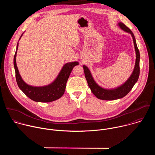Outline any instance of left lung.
Instances as JSON below:
<instances>
[{
	"label": "left lung",
	"mask_w": 155,
	"mask_h": 155,
	"mask_svg": "<svg viewBox=\"0 0 155 155\" xmlns=\"http://www.w3.org/2000/svg\"><path fill=\"white\" fill-rule=\"evenodd\" d=\"M118 25L120 26V28L122 30L131 34L132 39H133L136 54L135 67L133 72H132L131 75L127 79V80L124 83H123V84H121V86L116 88H113V89H110V90L105 89V88L101 87L96 83L89 69H88L84 65L83 66L85 78L86 79L88 86H89L92 93L94 94V96L97 98L102 100H105V101L116 100V99H121L124 97L125 96H126L129 93V91L132 90V88L133 87L136 83L137 81L139 79V74H140V67H139L140 53L137 46V43H136L134 35L133 33H132V32L127 26H126V25H124L123 23H119Z\"/></svg>",
	"instance_id": "left-lung-1"
}]
</instances>
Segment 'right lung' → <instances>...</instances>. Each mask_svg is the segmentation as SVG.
<instances>
[{"instance_id":"add662e5","label":"right lung","mask_w":155,"mask_h":155,"mask_svg":"<svg viewBox=\"0 0 155 155\" xmlns=\"http://www.w3.org/2000/svg\"><path fill=\"white\" fill-rule=\"evenodd\" d=\"M23 34L21 35L19 39ZM18 48V43H17L16 50L14 56L13 63L16 80L19 89L29 98L35 102H50L59 99L64 93L66 83L68 81L73 68L75 65H78V62L75 61L64 64L58 77L51 83L43 86H32L26 84L22 79L19 74L16 62Z\"/></svg>"}]
</instances>
